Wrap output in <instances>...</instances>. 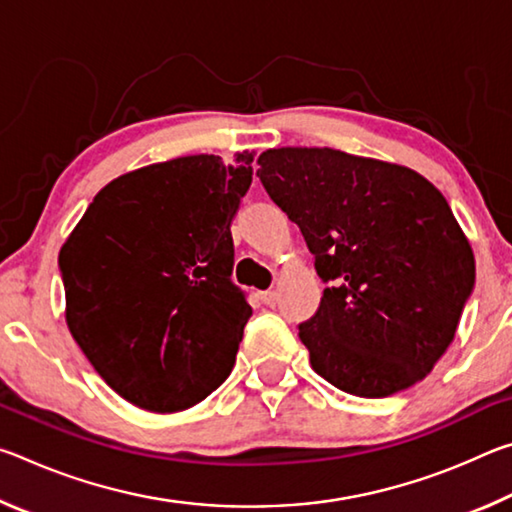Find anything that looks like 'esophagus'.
<instances>
[{"instance_id":"obj_1","label":"esophagus","mask_w":512,"mask_h":512,"mask_svg":"<svg viewBox=\"0 0 512 512\" xmlns=\"http://www.w3.org/2000/svg\"><path fill=\"white\" fill-rule=\"evenodd\" d=\"M259 300H262L264 305L271 307V305H275V300H277V293H275V291H262V293H259Z\"/></svg>"}]
</instances>
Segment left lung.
<instances>
[{"instance_id":"1","label":"left lung","mask_w":512,"mask_h":512,"mask_svg":"<svg viewBox=\"0 0 512 512\" xmlns=\"http://www.w3.org/2000/svg\"><path fill=\"white\" fill-rule=\"evenodd\" d=\"M257 164L332 282L298 332L311 368L357 397L418 384L452 345L476 275L445 196L402 164L327 146L268 149Z\"/></svg>"}]
</instances>
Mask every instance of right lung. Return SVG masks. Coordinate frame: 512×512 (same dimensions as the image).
Here are the masks:
<instances>
[{"mask_svg": "<svg viewBox=\"0 0 512 512\" xmlns=\"http://www.w3.org/2000/svg\"><path fill=\"white\" fill-rule=\"evenodd\" d=\"M255 151L149 164L101 189L60 248L65 323L126 402L176 413L235 366L253 309L230 282V223Z\"/></svg>", "mask_w": 512, "mask_h": 512, "instance_id": "right-lung-1", "label": "right lung"}]
</instances>
